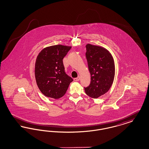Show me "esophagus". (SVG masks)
<instances>
[{"label":"esophagus","mask_w":149,"mask_h":149,"mask_svg":"<svg viewBox=\"0 0 149 149\" xmlns=\"http://www.w3.org/2000/svg\"><path fill=\"white\" fill-rule=\"evenodd\" d=\"M80 79V77H78L77 78H74V81H79Z\"/></svg>","instance_id":"esophagus-1"}]
</instances>
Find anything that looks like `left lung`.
<instances>
[{
    "label": "left lung",
    "instance_id": "obj_1",
    "mask_svg": "<svg viewBox=\"0 0 149 149\" xmlns=\"http://www.w3.org/2000/svg\"><path fill=\"white\" fill-rule=\"evenodd\" d=\"M86 50L91 81L84 90L90 97L98 98L106 93L113 84L115 75L113 58L108 50L99 46L88 43Z\"/></svg>",
    "mask_w": 149,
    "mask_h": 149
}]
</instances>
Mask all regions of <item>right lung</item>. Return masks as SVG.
Here are the masks:
<instances>
[{
  "instance_id": "right-lung-1",
  "label": "right lung",
  "mask_w": 149,
  "mask_h": 149,
  "mask_svg": "<svg viewBox=\"0 0 149 149\" xmlns=\"http://www.w3.org/2000/svg\"><path fill=\"white\" fill-rule=\"evenodd\" d=\"M71 46L57 45L46 47L38 54L35 75L40 91L47 97H63L73 79L65 72L63 60Z\"/></svg>"
}]
</instances>
